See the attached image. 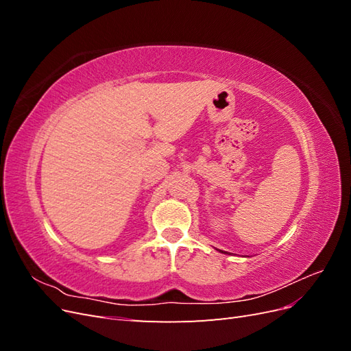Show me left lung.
<instances>
[{
  "label": "left lung",
  "instance_id": "left-lung-1",
  "mask_svg": "<svg viewBox=\"0 0 351 351\" xmlns=\"http://www.w3.org/2000/svg\"><path fill=\"white\" fill-rule=\"evenodd\" d=\"M221 252H222V250H221Z\"/></svg>",
  "mask_w": 351,
  "mask_h": 351
}]
</instances>
